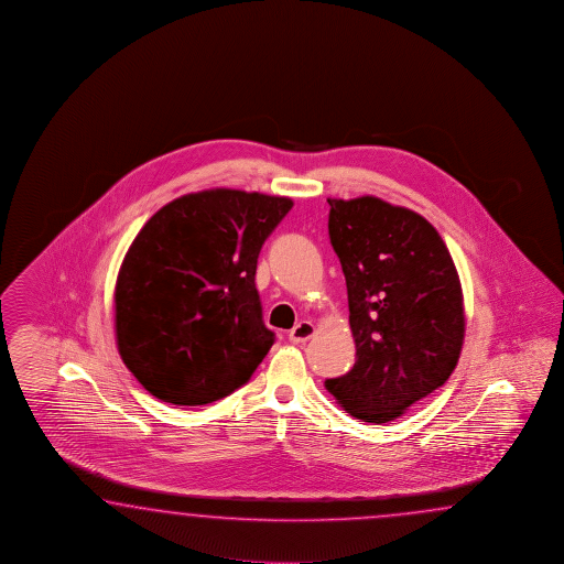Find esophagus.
<instances>
[{
  "label": "esophagus",
  "instance_id": "obj_1",
  "mask_svg": "<svg viewBox=\"0 0 564 564\" xmlns=\"http://www.w3.org/2000/svg\"><path fill=\"white\" fill-rule=\"evenodd\" d=\"M311 336H314V324L308 323V321H302V323L296 324L292 330H290V343H294V345H302V343H306Z\"/></svg>",
  "mask_w": 564,
  "mask_h": 564
}]
</instances>
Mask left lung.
Masks as SVG:
<instances>
[{"label":"left lung","instance_id":"obj_1","mask_svg":"<svg viewBox=\"0 0 564 564\" xmlns=\"http://www.w3.org/2000/svg\"><path fill=\"white\" fill-rule=\"evenodd\" d=\"M328 205L357 360L324 387L352 417L387 423L456 369L466 333L462 284L442 236L420 214L372 195Z\"/></svg>","mask_w":564,"mask_h":564}]
</instances>
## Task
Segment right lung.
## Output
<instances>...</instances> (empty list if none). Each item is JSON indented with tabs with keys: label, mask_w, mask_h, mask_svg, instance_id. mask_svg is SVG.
<instances>
[{
	"label": "right lung",
	"mask_w": 564,
	"mask_h": 564,
	"mask_svg": "<svg viewBox=\"0 0 564 564\" xmlns=\"http://www.w3.org/2000/svg\"><path fill=\"white\" fill-rule=\"evenodd\" d=\"M292 199L209 189L161 207L115 288L120 359L151 395L207 405L248 383L274 345L256 290L265 238Z\"/></svg>",
	"instance_id": "obj_1"
}]
</instances>
